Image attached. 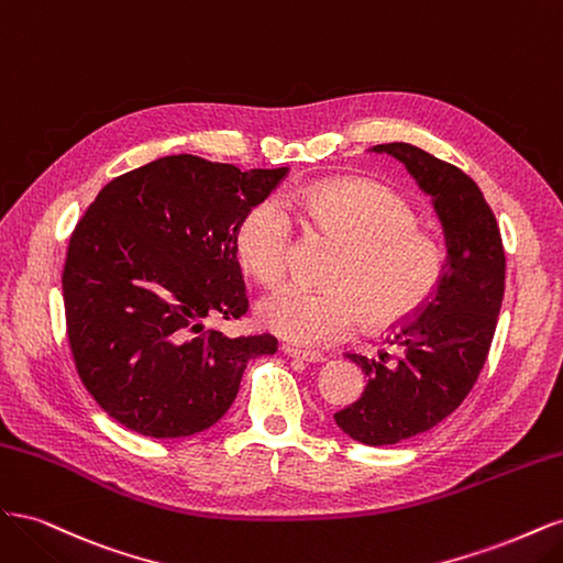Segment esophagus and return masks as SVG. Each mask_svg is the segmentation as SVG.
I'll list each match as a JSON object with an SVG mask.
<instances>
[{
  "label": "esophagus",
  "instance_id": "1",
  "mask_svg": "<svg viewBox=\"0 0 563 563\" xmlns=\"http://www.w3.org/2000/svg\"><path fill=\"white\" fill-rule=\"evenodd\" d=\"M282 352H284L286 356H294V360L308 362V364H323V362H327V356H323V354L310 352V350H300V347H294V345H284Z\"/></svg>",
  "mask_w": 563,
  "mask_h": 563
}]
</instances>
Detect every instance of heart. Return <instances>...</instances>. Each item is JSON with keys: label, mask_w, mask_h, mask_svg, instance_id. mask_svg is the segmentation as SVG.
Returning <instances> with one entry per match:
<instances>
[{"label": "heart", "mask_w": 563, "mask_h": 563, "mask_svg": "<svg viewBox=\"0 0 563 563\" xmlns=\"http://www.w3.org/2000/svg\"><path fill=\"white\" fill-rule=\"evenodd\" d=\"M288 209L343 244L331 269V288L312 291L286 284L258 302L263 327L302 347H321L350 335L356 323L387 327L413 314L444 272V249L416 225V213L389 187L340 178L288 197ZM291 220L275 199H263L234 230L236 258L246 272L275 284L284 277Z\"/></svg>", "instance_id": "b5f03b06"}]
</instances>
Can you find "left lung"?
Segmentation results:
<instances>
[{
    "instance_id": "1",
    "label": "left lung",
    "mask_w": 563,
    "mask_h": 563,
    "mask_svg": "<svg viewBox=\"0 0 563 563\" xmlns=\"http://www.w3.org/2000/svg\"><path fill=\"white\" fill-rule=\"evenodd\" d=\"M371 152L406 166L432 197L446 240L434 294L385 338L399 360L389 362L387 352L380 360L347 354L368 380L362 397L333 416L335 424L360 444L391 446L449 418L479 378L505 294V251L479 185L457 166L408 143Z\"/></svg>"
}]
</instances>
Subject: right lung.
Here are the masks:
<instances>
[{"instance_id":"1","label":"right lung","mask_w":563,"mask_h":563,"mask_svg":"<svg viewBox=\"0 0 563 563\" xmlns=\"http://www.w3.org/2000/svg\"><path fill=\"white\" fill-rule=\"evenodd\" d=\"M286 172L162 157L110 180L77 223L63 269L67 338L84 387L124 428L155 439L209 430L246 364L277 352V338H228L203 319L249 310L234 230Z\"/></svg>"}]
</instances>
